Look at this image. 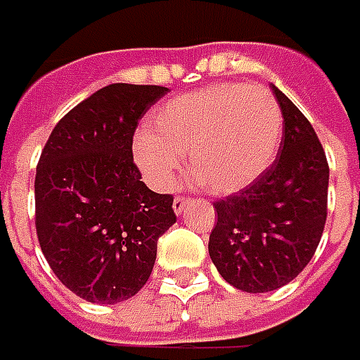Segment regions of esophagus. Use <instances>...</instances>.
<instances>
[{
	"mask_svg": "<svg viewBox=\"0 0 360 360\" xmlns=\"http://www.w3.org/2000/svg\"><path fill=\"white\" fill-rule=\"evenodd\" d=\"M189 201H191V199H187V197H175V199H173V211H175L177 215H181V213L185 211V207L189 205Z\"/></svg>",
	"mask_w": 360,
	"mask_h": 360,
	"instance_id": "esophagus-1",
	"label": "esophagus"
}]
</instances>
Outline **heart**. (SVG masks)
<instances>
[{"label": "heart", "instance_id": "1", "mask_svg": "<svg viewBox=\"0 0 360 360\" xmlns=\"http://www.w3.org/2000/svg\"><path fill=\"white\" fill-rule=\"evenodd\" d=\"M283 129L279 103L261 85L221 83L157 107L133 157L145 179L169 191L189 153L207 191L229 195L249 187L277 153Z\"/></svg>", "mask_w": 360, "mask_h": 360}]
</instances>
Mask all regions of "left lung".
<instances>
[{"mask_svg":"<svg viewBox=\"0 0 360 360\" xmlns=\"http://www.w3.org/2000/svg\"><path fill=\"white\" fill-rule=\"evenodd\" d=\"M283 113L279 155L247 189L213 203L209 257L245 292L275 291L313 259L327 221L328 165L309 119L271 85Z\"/></svg>","mask_w":360,"mask_h":360,"instance_id":"8db88e82","label":"left lung"}]
</instances>
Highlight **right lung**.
I'll list each match as a JSON object with an SVG mask.
<instances>
[{
	"label": "right lung",
	"mask_w": 360,
	"mask_h": 360,
	"mask_svg": "<svg viewBox=\"0 0 360 360\" xmlns=\"http://www.w3.org/2000/svg\"><path fill=\"white\" fill-rule=\"evenodd\" d=\"M161 85L113 83L61 119L35 173V229L47 263L89 303L127 301L147 283L157 241L177 221L133 163V133Z\"/></svg>",
	"instance_id": "add662e5"
}]
</instances>
